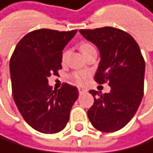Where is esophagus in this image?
<instances>
[{"instance_id":"34e87169","label":"esophagus","mask_w":153,"mask_h":153,"mask_svg":"<svg viewBox=\"0 0 153 153\" xmlns=\"http://www.w3.org/2000/svg\"><path fill=\"white\" fill-rule=\"evenodd\" d=\"M78 91H79V94H84L87 92V90L84 88H78Z\"/></svg>"}]
</instances>
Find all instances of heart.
<instances>
[{"mask_svg":"<svg viewBox=\"0 0 153 153\" xmlns=\"http://www.w3.org/2000/svg\"><path fill=\"white\" fill-rule=\"evenodd\" d=\"M91 48H93V46H91L90 44L85 43V44H82V45L80 46V50H81L82 53H85L87 51L91 49ZM66 56H67V51H64L63 54H62V60H65ZM88 77H89V72L84 71V70L76 71V72H74V73L71 74V79L79 85L84 84V83L87 81V79H88Z\"/></svg>","mask_w":153,"mask_h":153,"instance_id":"1","label":"heart"}]
</instances>
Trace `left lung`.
Returning a JSON list of instances; mask_svg holds the SVG:
<instances>
[{
  "label": "left lung",
  "instance_id": "left-lung-1",
  "mask_svg": "<svg viewBox=\"0 0 153 153\" xmlns=\"http://www.w3.org/2000/svg\"><path fill=\"white\" fill-rule=\"evenodd\" d=\"M85 39L96 45L100 61L95 80L107 82L108 94L91 90L95 97L88 117L97 130L110 133L125 127L134 117L143 96L145 59L135 39L113 27L79 30Z\"/></svg>",
  "mask_w": 153,
  "mask_h": 153
}]
</instances>
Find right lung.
Masks as SVG:
<instances>
[{"label":"right lung","mask_w":153,"mask_h":153,"mask_svg":"<svg viewBox=\"0 0 153 153\" xmlns=\"http://www.w3.org/2000/svg\"><path fill=\"white\" fill-rule=\"evenodd\" d=\"M76 33L35 30L19 41L10 58L14 102L27 124L44 134L63 130L79 96L78 89L66 83L58 91L49 86L50 76L61 69L62 50Z\"/></svg>","instance_id":"add662e5"}]
</instances>
